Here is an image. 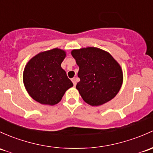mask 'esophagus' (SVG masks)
<instances>
[{
    "instance_id": "34e87169",
    "label": "esophagus",
    "mask_w": 153,
    "mask_h": 153,
    "mask_svg": "<svg viewBox=\"0 0 153 153\" xmlns=\"http://www.w3.org/2000/svg\"><path fill=\"white\" fill-rule=\"evenodd\" d=\"M72 83H73L74 86H75V85H76V79H75V78H72Z\"/></svg>"
}]
</instances>
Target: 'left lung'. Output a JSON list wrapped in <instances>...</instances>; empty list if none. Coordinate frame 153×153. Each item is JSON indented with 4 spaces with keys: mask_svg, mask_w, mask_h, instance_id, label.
I'll return each mask as SVG.
<instances>
[{
    "mask_svg": "<svg viewBox=\"0 0 153 153\" xmlns=\"http://www.w3.org/2000/svg\"><path fill=\"white\" fill-rule=\"evenodd\" d=\"M71 54L79 67L76 89L86 103L101 105L117 95L123 84V73L109 53L89 47L72 50Z\"/></svg>",
    "mask_w": 153,
    "mask_h": 153,
    "instance_id": "left-lung-1",
    "label": "left lung"
}]
</instances>
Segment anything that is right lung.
I'll return each instance as SVG.
<instances>
[{"instance_id":"obj_1","label":"right lung","mask_w":153,"mask_h":153,"mask_svg":"<svg viewBox=\"0 0 153 153\" xmlns=\"http://www.w3.org/2000/svg\"><path fill=\"white\" fill-rule=\"evenodd\" d=\"M66 52L59 48L38 53L30 59L23 71V83L29 95L43 105L59 103L73 83L61 67Z\"/></svg>"}]
</instances>
